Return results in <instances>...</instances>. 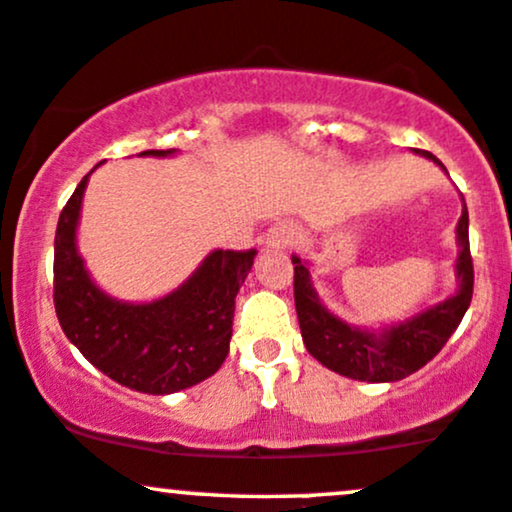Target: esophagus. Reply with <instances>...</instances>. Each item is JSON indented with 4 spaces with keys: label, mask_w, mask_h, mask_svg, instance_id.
<instances>
[{
    "label": "esophagus",
    "mask_w": 512,
    "mask_h": 512,
    "mask_svg": "<svg viewBox=\"0 0 512 512\" xmlns=\"http://www.w3.org/2000/svg\"><path fill=\"white\" fill-rule=\"evenodd\" d=\"M296 238H299V230H296L294 223H277L267 230L265 245L269 250H284V247L294 245Z\"/></svg>",
    "instance_id": "esophagus-1"
}]
</instances>
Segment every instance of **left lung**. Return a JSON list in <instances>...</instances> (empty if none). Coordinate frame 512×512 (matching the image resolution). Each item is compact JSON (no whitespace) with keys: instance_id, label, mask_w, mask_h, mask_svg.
I'll return each instance as SVG.
<instances>
[{"instance_id":"obj_1","label":"left lung","mask_w":512,"mask_h":512,"mask_svg":"<svg viewBox=\"0 0 512 512\" xmlns=\"http://www.w3.org/2000/svg\"><path fill=\"white\" fill-rule=\"evenodd\" d=\"M418 155L440 165V160L428 150H415ZM459 255L454 262L457 291L445 301L384 328H359L330 313L318 299L311 282V265L299 255L294 262V301L299 316L301 338L308 355L318 359L323 367L335 374L369 384H389L401 381L430 362L445 347L449 335L462 323L466 308L474 294V265L469 252V211L466 204L457 223Z\"/></svg>"}]
</instances>
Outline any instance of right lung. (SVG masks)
Wrapping results in <instances>:
<instances>
[{
	"label": "right lung",
	"instance_id": "add662e5",
	"mask_svg": "<svg viewBox=\"0 0 512 512\" xmlns=\"http://www.w3.org/2000/svg\"><path fill=\"white\" fill-rule=\"evenodd\" d=\"M174 153L177 150H145L140 155ZM89 174L77 184L55 230L53 299L67 340L99 372L140 393L167 396L209 379L228 357L235 296L257 252L213 250L187 282L162 299L133 303L109 296L94 282L77 250V223Z\"/></svg>",
	"mask_w": 512,
	"mask_h": 512
}]
</instances>
